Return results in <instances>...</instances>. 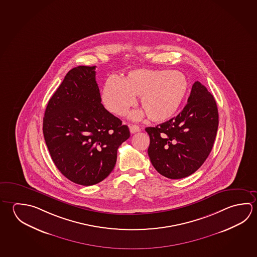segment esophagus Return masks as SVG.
<instances>
[{
    "instance_id": "esophagus-1",
    "label": "esophagus",
    "mask_w": 257,
    "mask_h": 257,
    "mask_svg": "<svg viewBox=\"0 0 257 257\" xmlns=\"http://www.w3.org/2000/svg\"><path fill=\"white\" fill-rule=\"evenodd\" d=\"M129 129H130V132L132 134H135V133L139 132L140 127L138 125H135V124H130L129 125Z\"/></svg>"
}]
</instances>
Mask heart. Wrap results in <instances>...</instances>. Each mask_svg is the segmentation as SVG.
Returning <instances> with one entry per match:
<instances>
[{
    "mask_svg": "<svg viewBox=\"0 0 257 257\" xmlns=\"http://www.w3.org/2000/svg\"><path fill=\"white\" fill-rule=\"evenodd\" d=\"M189 89L188 77L180 71L138 69L123 79L110 77L103 87V103L109 112L124 115L140 96V105L153 122H166L175 115ZM141 111L134 117L144 115Z\"/></svg>",
    "mask_w": 257,
    "mask_h": 257,
    "instance_id": "b5f03b06",
    "label": "heart"
}]
</instances>
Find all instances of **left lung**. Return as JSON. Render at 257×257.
Returning a JSON list of instances; mask_svg holds the SVG:
<instances>
[{
  "label": "left lung",
  "instance_id": "1",
  "mask_svg": "<svg viewBox=\"0 0 257 257\" xmlns=\"http://www.w3.org/2000/svg\"><path fill=\"white\" fill-rule=\"evenodd\" d=\"M218 127L216 100L200 82H195L188 103L176 117L147 127L148 155L162 176L178 180L200 168L211 152Z\"/></svg>",
  "mask_w": 257,
  "mask_h": 257
}]
</instances>
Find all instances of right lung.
<instances>
[{
    "label": "right lung",
    "instance_id": "right-lung-1",
    "mask_svg": "<svg viewBox=\"0 0 257 257\" xmlns=\"http://www.w3.org/2000/svg\"><path fill=\"white\" fill-rule=\"evenodd\" d=\"M95 67L68 71L51 96L43 135L59 171L74 183L91 186L112 172L119 146L130 137L127 125L101 103Z\"/></svg>",
    "mask_w": 257,
    "mask_h": 257
}]
</instances>
